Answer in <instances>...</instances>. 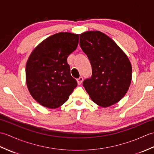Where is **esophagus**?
<instances>
[{
  "instance_id": "1",
  "label": "esophagus",
  "mask_w": 154,
  "mask_h": 154,
  "mask_svg": "<svg viewBox=\"0 0 154 154\" xmlns=\"http://www.w3.org/2000/svg\"><path fill=\"white\" fill-rule=\"evenodd\" d=\"M77 81L78 85H81V83H82L83 81V78L82 77H81L79 78V79H77Z\"/></svg>"
}]
</instances>
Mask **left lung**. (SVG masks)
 <instances>
[{"instance_id":"left-lung-1","label":"left lung","mask_w":154,"mask_h":154,"mask_svg":"<svg viewBox=\"0 0 154 154\" xmlns=\"http://www.w3.org/2000/svg\"><path fill=\"white\" fill-rule=\"evenodd\" d=\"M80 46L92 66V76L83 81L91 99L108 107L117 103L128 90L132 68L126 54L115 42L100 31L79 35Z\"/></svg>"}]
</instances>
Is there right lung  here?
Here are the masks:
<instances>
[{"instance_id": "right-lung-1", "label": "right lung", "mask_w": 154, "mask_h": 154, "mask_svg": "<svg viewBox=\"0 0 154 154\" xmlns=\"http://www.w3.org/2000/svg\"><path fill=\"white\" fill-rule=\"evenodd\" d=\"M78 43L79 34L60 32L42 41L29 56L26 66L27 87L42 106L60 107L77 86L67 60Z\"/></svg>"}]
</instances>
